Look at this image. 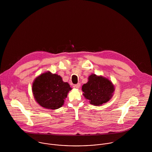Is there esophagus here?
<instances>
[{
	"label": "esophagus",
	"instance_id": "esophagus-1",
	"mask_svg": "<svg viewBox=\"0 0 152 152\" xmlns=\"http://www.w3.org/2000/svg\"><path fill=\"white\" fill-rule=\"evenodd\" d=\"M80 86H81L80 84V83H78L77 84L74 85V88H77V89H79Z\"/></svg>",
	"mask_w": 152,
	"mask_h": 152
}]
</instances>
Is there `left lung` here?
<instances>
[{
	"mask_svg": "<svg viewBox=\"0 0 152 152\" xmlns=\"http://www.w3.org/2000/svg\"><path fill=\"white\" fill-rule=\"evenodd\" d=\"M82 90L83 95L91 104L99 106L110 99L115 88L108 79L92 74L88 77V81L83 86Z\"/></svg>",
	"mask_w": 152,
	"mask_h": 152,
	"instance_id": "8db88e82",
	"label": "left lung"
}]
</instances>
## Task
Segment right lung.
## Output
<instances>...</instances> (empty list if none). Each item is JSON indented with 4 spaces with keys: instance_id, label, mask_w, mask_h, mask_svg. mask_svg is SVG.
<instances>
[{
    "instance_id": "right-lung-1",
    "label": "right lung",
    "mask_w": 152,
    "mask_h": 152,
    "mask_svg": "<svg viewBox=\"0 0 152 152\" xmlns=\"http://www.w3.org/2000/svg\"><path fill=\"white\" fill-rule=\"evenodd\" d=\"M68 83L63 82L62 78L50 71L37 77L32 86L35 100L44 108L57 109L61 107L71 90Z\"/></svg>"
}]
</instances>
